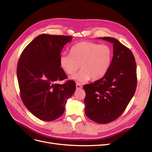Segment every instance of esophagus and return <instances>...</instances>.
I'll use <instances>...</instances> for the list:
<instances>
[{"label":"esophagus","mask_w":152,"mask_h":152,"mask_svg":"<svg viewBox=\"0 0 152 152\" xmlns=\"http://www.w3.org/2000/svg\"><path fill=\"white\" fill-rule=\"evenodd\" d=\"M76 88H77V89H80L82 88V86L80 84L77 83L76 84Z\"/></svg>","instance_id":"obj_1"}]
</instances>
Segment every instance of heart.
I'll return each instance as SVG.
<instances>
[{
    "label": "heart",
    "mask_w": 152,
    "mask_h": 152,
    "mask_svg": "<svg viewBox=\"0 0 152 152\" xmlns=\"http://www.w3.org/2000/svg\"><path fill=\"white\" fill-rule=\"evenodd\" d=\"M112 50L107 44L83 41L73 45L70 54H62L59 57V65L72 79L85 82L91 78L94 80L102 79L107 73L111 65Z\"/></svg>",
    "instance_id": "b5f03b06"
}]
</instances>
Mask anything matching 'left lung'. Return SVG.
I'll use <instances>...</instances> for the list:
<instances>
[{
  "label": "left lung",
  "instance_id": "left-lung-1",
  "mask_svg": "<svg viewBox=\"0 0 152 152\" xmlns=\"http://www.w3.org/2000/svg\"><path fill=\"white\" fill-rule=\"evenodd\" d=\"M113 45L111 65L106 75L86 84L85 113L91 120L108 124L125 111L137 86L136 63L131 50L112 37H99Z\"/></svg>",
  "mask_w": 152,
  "mask_h": 152
}]
</instances>
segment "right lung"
Instances as JSON below:
<instances>
[{"label":"right lung","instance_id":"right-lung-1","mask_svg":"<svg viewBox=\"0 0 152 152\" xmlns=\"http://www.w3.org/2000/svg\"><path fill=\"white\" fill-rule=\"evenodd\" d=\"M73 37L66 35L41 34L23 50L17 66L20 96L26 108L44 121L62 115L65 104L76 89L75 82H57L68 77L59 65L65 45Z\"/></svg>","mask_w":152,"mask_h":152}]
</instances>
